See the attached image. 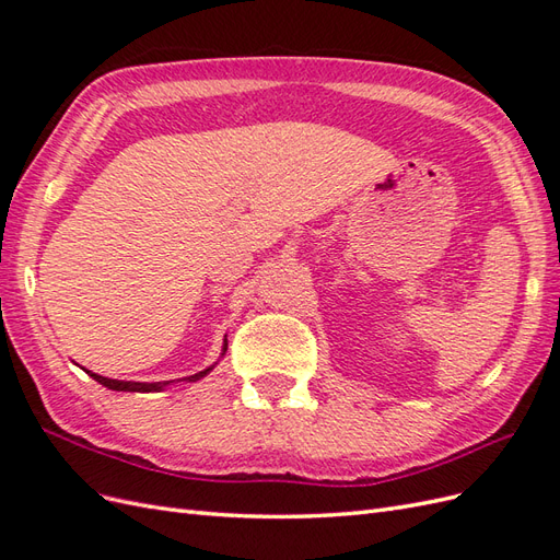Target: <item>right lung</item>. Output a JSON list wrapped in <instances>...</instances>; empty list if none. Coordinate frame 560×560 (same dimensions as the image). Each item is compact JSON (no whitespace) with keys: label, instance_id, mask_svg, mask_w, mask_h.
I'll list each match as a JSON object with an SVG mask.
<instances>
[{"label":"right lung","instance_id":"1","mask_svg":"<svg viewBox=\"0 0 560 560\" xmlns=\"http://www.w3.org/2000/svg\"><path fill=\"white\" fill-rule=\"evenodd\" d=\"M226 348H229V341H226V336H224V346H222V358L226 354ZM217 366V362L212 364V366H208V369H202V371H198V374H194V376H186V378H179V381H186V383H196V381H200V378H206L210 371ZM86 374L93 378V381H97L100 385H105L107 389H116V393H161V389H165L167 385H171L173 381H163V383H138V381H116V378H105V376H100V374H93V371H89L86 369Z\"/></svg>","mask_w":560,"mask_h":560}]
</instances>
